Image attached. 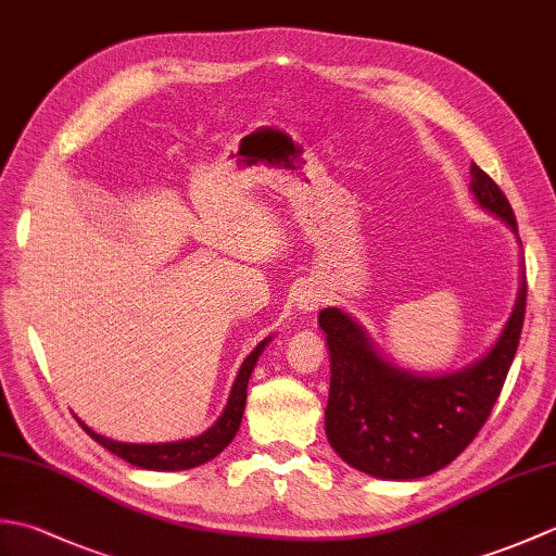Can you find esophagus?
Instances as JSON below:
<instances>
[{
  "label": "esophagus",
  "instance_id": "34e87169",
  "mask_svg": "<svg viewBox=\"0 0 556 556\" xmlns=\"http://www.w3.org/2000/svg\"><path fill=\"white\" fill-rule=\"evenodd\" d=\"M323 305V296L317 291H303L299 296V308L305 313H313Z\"/></svg>",
  "mask_w": 556,
  "mask_h": 556
}]
</instances>
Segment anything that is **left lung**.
Here are the masks:
<instances>
[{
  "mask_svg": "<svg viewBox=\"0 0 556 556\" xmlns=\"http://www.w3.org/2000/svg\"><path fill=\"white\" fill-rule=\"evenodd\" d=\"M470 191L482 210L518 233L502 188L470 164ZM526 269L509 323L468 368L418 375L382 358L365 329L339 308L317 315L327 334L332 377L325 432L349 466L382 480H416L452 464L476 440L497 404L526 320Z\"/></svg>",
  "mask_w": 556,
  "mask_h": 556,
  "instance_id": "obj_1",
  "label": "left lung"
}]
</instances>
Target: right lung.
Returning <instances> with one entry per match:
<instances>
[{"mask_svg": "<svg viewBox=\"0 0 556 556\" xmlns=\"http://www.w3.org/2000/svg\"><path fill=\"white\" fill-rule=\"evenodd\" d=\"M269 344V337L251 351L241 365L239 375H236L233 387L227 406H224L222 416L217 422L212 425L210 430L203 434L191 437V440H181V442H164V444H128V442H114L110 437H102L96 430H90L86 422H80V428L86 430L92 440L102 444L108 452L116 454L119 458L128 460L131 466L146 468V470H188L195 466L207 464L210 458H215L222 454L227 444L233 440L236 432L241 428V418H243V408H245V396H248V380H251V372L255 368V363L260 358V353L265 351Z\"/></svg>", "mask_w": 556, "mask_h": 556, "instance_id": "obj_1", "label": "right lung"}]
</instances>
